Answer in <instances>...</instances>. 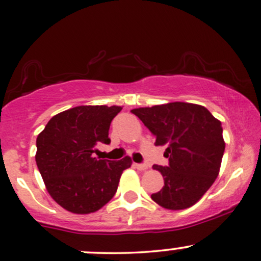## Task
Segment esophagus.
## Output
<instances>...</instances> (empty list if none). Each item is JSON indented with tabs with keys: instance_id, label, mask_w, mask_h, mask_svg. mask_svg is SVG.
I'll return each instance as SVG.
<instances>
[{
	"instance_id": "1",
	"label": "esophagus",
	"mask_w": 261,
	"mask_h": 261,
	"mask_svg": "<svg viewBox=\"0 0 261 261\" xmlns=\"http://www.w3.org/2000/svg\"><path fill=\"white\" fill-rule=\"evenodd\" d=\"M134 166L137 169V170H146L147 165L146 164H140V163H134Z\"/></svg>"
}]
</instances>
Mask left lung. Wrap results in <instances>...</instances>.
Segmentation results:
<instances>
[{
    "instance_id": "8db88e82",
    "label": "left lung",
    "mask_w": 261,
    "mask_h": 261,
    "mask_svg": "<svg viewBox=\"0 0 261 261\" xmlns=\"http://www.w3.org/2000/svg\"><path fill=\"white\" fill-rule=\"evenodd\" d=\"M155 136L156 146L166 144L168 166L154 165L164 186L152 199L165 209L181 210L202 198L218 177L225 150L221 122L205 107L193 103L136 108L131 111Z\"/></svg>"
}]
</instances>
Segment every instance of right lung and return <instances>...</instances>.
I'll return each instance as SVG.
<instances>
[{
    "label": "right lung",
    "instance_id": "add662e5",
    "mask_svg": "<svg viewBox=\"0 0 261 261\" xmlns=\"http://www.w3.org/2000/svg\"><path fill=\"white\" fill-rule=\"evenodd\" d=\"M118 106H79L55 115L37 136V168L47 191L74 214H90L114 197L131 158H93L97 144L111 143L109 126Z\"/></svg>",
    "mask_w": 261,
    "mask_h": 261
}]
</instances>
